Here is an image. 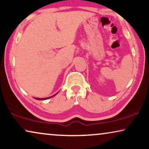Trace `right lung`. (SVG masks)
Returning a JSON list of instances; mask_svg holds the SVG:
<instances>
[{"instance_id": "right-lung-1", "label": "right lung", "mask_w": 149, "mask_h": 149, "mask_svg": "<svg viewBox=\"0 0 149 149\" xmlns=\"http://www.w3.org/2000/svg\"><path fill=\"white\" fill-rule=\"evenodd\" d=\"M57 94V93H56ZM56 94H55V95H53V96H50V97H48V98H36V99H37V100H46V99H48V98H51V97H53L54 96H55Z\"/></svg>"}]
</instances>
